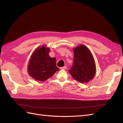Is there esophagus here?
Wrapping results in <instances>:
<instances>
[{"mask_svg": "<svg viewBox=\"0 0 123 123\" xmlns=\"http://www.w3.org/2000/svg\"><path fill=\"white\" fill-rule=\"evenodd\" d=\"M67 67L66 66H64V67H61L60 68V69H63V70H66V69H67Z\"/></svg>", "mask_w": 123, "mask_h": 123, "instance_id": "34e87169", "label": "esophagus"}]
</instances>
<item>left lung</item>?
I'll return each mask as SVG.
<instances>
[{
    "mask_svg": "<svg viewBox=\"0 0 123 123\" xmlns=\"http://www.w3.org/2000/svg\"><path fill=\"white\" fill-rule=\"evenodd\" d=\"M74 52L73 66L69 72L79 82H88L93 79L96 74V64L92 54L84 45L74 48Z\"/></svg>",
    "mask_w": 123,
    "mask_h": 123,
    "instance_id": "obj_1",
    "label": "left lung"
}]
</instances>
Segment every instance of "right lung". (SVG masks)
<instances>
[{
    "instance_id": "1",
    "label": "right lung",
    "mask_w": 123,
    "mask_h": 123,
    "mask_svg": "<svg viewBox=\"0 0 123 123\" xmlns=\"http://www.w3.org/2000/svg\"><path fill=\"white\" fill-rule=\"evenodd\" d=\"M49 49L43 45L36 49L31 55L28 72L31 77L36 80L45 81L59 70L56 66V59L49 55Z\"/></svg>"
}]
</instances>
